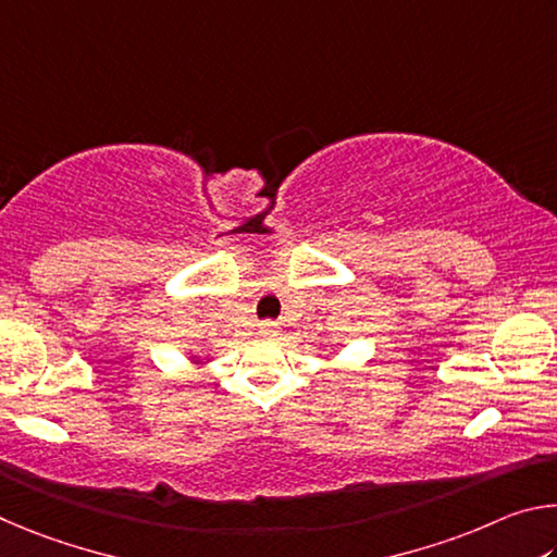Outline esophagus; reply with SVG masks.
Listing matches in <instances>:
<instances>
[{
	"label": "esophagus",
	"instance_id": "esophagus-1",
	"mask_svg": "<svg viewBox=\"0 0 557 557\" xmlns=\"http://www.w3.org/2000/svg\"><path fill=\"white\" fill-rule=\"evenodd\" d=\"M259 333L261 335H278L281 333V325L278 323H273V320H263V323L259 325Z\"/></svg>",
	"mask_w": 557,
	"mask_h": 557
}]
</instances>
